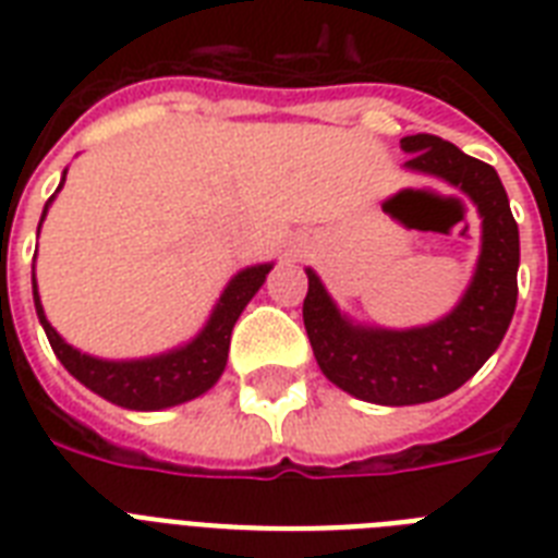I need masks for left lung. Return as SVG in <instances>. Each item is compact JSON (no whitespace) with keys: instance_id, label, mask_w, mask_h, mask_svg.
Returning a JSON list of instances; mask_svg holds the SVG:
<instances>
[{"instance_id":"obj_1","label":"left lung","mask_w":558,"mask_h":558,"mask_svg":"<svg viewBox=\"0 0 558 558\" xmlns=\"http://www.w3.org/2000/svg\"><path fill=\"white\" fill-rule=\"evenodd\" d=\"M405 168L460 187L481 214V257L449 315L411 330L356 324L322 278L306 269L304 327L315 362L332 385L376 405H420L458 390L501 344L519 298V226L493 165L437 135H405Z\"/></svg>"}]
</instances>
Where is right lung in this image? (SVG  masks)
I'll list each match as a JSON object with an SVG mask.
<instances>
[{"label": "right lung", "instance_id": "obj_1", "mask_svg": "<svg viewBox=\"0 0 558 558\" xmlns=\"http://www.w3.org/2000/svg\"><path fill=\"white\" fill-rule=\"evenodd\" d=\"M63 182L65 173L60 179V187H63ZM54 196L46 202L39 226H43L48 205L54 202ZM271 266L275 263H257V266L236 271L234 278L228 280V287L222 289L217 306L210 310V318L205 322V327L187 344L159 353V356L121 359V362L89 356V353H81L69 341H63V336L48 324L46 313H43L37 278H31V283H34L37 318L43 324V330H46L48 344H51L57 359L63 362V367L72 373L74 379L95 390L98 397L109 399V402H116L121 408H130V411H161V408L182 405L187 399L202 397L205 390L217 385V379L226 371L228 344H231V330H234L236 318L245 310V304L257 295V289L263 287Z\"/></svg>", "mask_w": 558, "mask_h": 558}]
</instances>
